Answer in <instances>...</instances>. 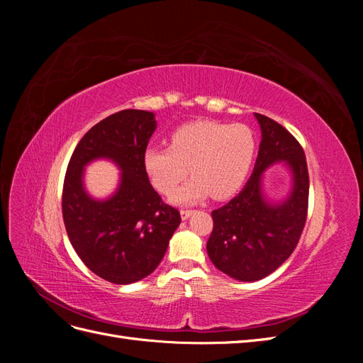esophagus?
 Listing matches in <instances>:
<instances>
[{"label": "esophagus", "instance_id": "obj_1", "mask_svg": "<svg viewBox=\"0 0 363 363\" xmlns=\"http://www.w3.org/2000/svg\"><path fill=\"white\" fill-rule=\"evenodd\" d=\"M191 215H192V211H189V208H182V211H180V216H182L183 221H184V219H188Z\"/></svg>", "mask_w": 363, "mask_h": 363}]
</instances>
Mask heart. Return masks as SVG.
Segmentation results:
<instances>
[{
    "instance_id": "heart-1",
    "label": "heart",
    "mask_w": 363,
    "mask_h": 363,
    "mask_svg": "<svg viewBox=\"0 0 363 363\" xmlns=\"http://www.w3.org/2000/svg\"><path fill=\"white\" fill-rule=\"evenodd\" d=\"M256 133L247 124L195 121L172 131L169 148L150 147L144 169L151 184L169 195L187 174L194 179L171 195L174 204H195L208 195L225 200L245 183L256 156Z\"/></svg>"
}]
</instances>
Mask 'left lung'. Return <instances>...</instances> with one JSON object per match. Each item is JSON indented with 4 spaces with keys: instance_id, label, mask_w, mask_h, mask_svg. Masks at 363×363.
I'll list each match as a JSON object with an SVG mask.
<instances>
[{
    "instance_id": "8db88e82",
    "label": "left lung",
    "mask_w": 363,
    "mask_h": 363,
    "mask_svg": "<svg viewBox=\"0 0 363 363\" xmlns=\"http://www.w3.org/2000/svg\"><path fill=\"white\" fill-rule=\"evenodd\" d=\"M255 116L262 131L255 169L244 189L212 212L213 230L206 247L213 265L240 281L269 276L292 255L309 204V172L298 140L274 119ZM280 161L293 174V189L281 203H271L261 191V179Z\"/></svg>"
}]
</instances>
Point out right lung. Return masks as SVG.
Segmentation results:
<instances>
[{
    "label": "right lung",
    "instance_id": "add662e5",
    "mask_svg": "<svg viewBox=\"0 0 363 363\" xmlns=\"http://www.w3.org/2000/svg\"><path fill=\"white\" fill-rule=\"evenodd\" d=\"M157 124L155 113L121 111L95 124L75 147L63 183L62 212L77 255L98 277L115 284L155 271L182 218L152 189L144 152ZM98 158L121 169L117 191L96 201L84 189V168Z\"/></svg>",
    "mask_w": 363,
    "mask_h": 363
}]
</instances>
